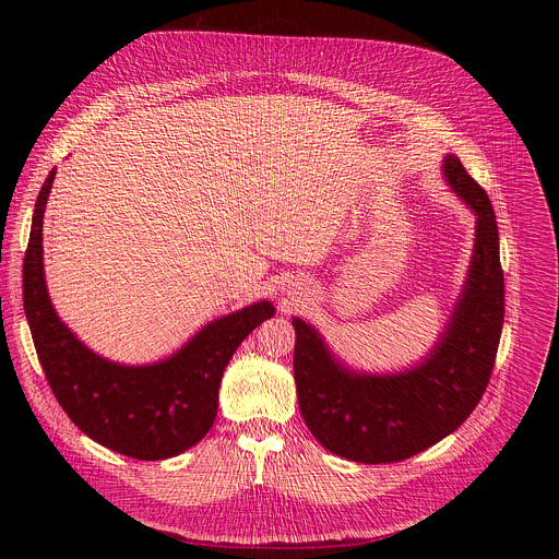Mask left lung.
I'll list each match as a JSON object with an SVG mask.
<instances>
[{"instance_id":"obj_1","label":"left lung","mask_w":559,"mask_h":559,"mask_svg":"<svg viewBox=\"0 0 559 559\" xmlns=\"http://www.w3.org/2000/svg\"><path fill=\"white\" fill-rule=\"evenodd\" d=\"M442 173L477 218L475 248L449 323L420 365L401 373H358L332 356L311 325L292 318L305 425L328 451L354 462H401L453 433L480 403L496 365L504 323L496 212L457 156H444Z\"/></svg>"}]
</instances>
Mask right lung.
<instances>
[{"mask_svg": "<svg viewBox=\"0 0 559 559\" xmlns=\"http://www.w3.org/2000/svg\"><path fill=\"white\" fill-rule=\"evenodd\" d=\"M55 175L52 168L39 190L24 257V311L46 380L68 418L95 442L136 460L175 457L210 431L229 358L276 309L261 300L216 318L154 365L97 356L59 321L46 289L41 225Z\"/></svg>", "mask_w": 559, "mask_h": 559, "instance_id": "1", "label": "right lung"}]
</instances>
